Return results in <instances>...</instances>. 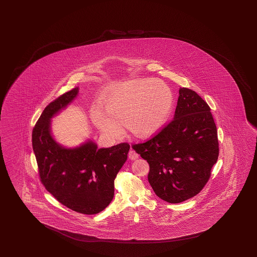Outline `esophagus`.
<instances>
[{"mask_svg": "<svg viewBox=\"0 0 257 257\" xmlns=\"http://www.w3.org/2000/svg\"><path fill=\"white\" fill-rule=\"evenodd\" d=\"M138 158H139V154L135 151H133V150L130 151V153H128V159L130 160H137Z\"/></svg>", "mask_w": 257, "mask_h": 257, "instance_id": "obj_1", "label": "esophagus"}]
</instances>
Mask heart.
<instances>
[{"mask_svg":"<svg viewBox=\"0 0 257 257\" xmlns=\"http://www.w3.org/2000/svg\"><path fill=\"white\" fill-rule=\"evenodd\" d=\"M174 104L171 88L161 80H132L110 90L105 109L95 104L90 110L93 125L108 138H117L122 125L139 139L154 136L169 118Z\"/></svg>","mask_w":257,"mask_h":257,"instance_id":"b5f03b06","label":"heart"}]
</instances>
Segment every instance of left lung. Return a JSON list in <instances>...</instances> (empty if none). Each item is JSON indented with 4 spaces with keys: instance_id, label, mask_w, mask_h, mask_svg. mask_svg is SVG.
I'll list each match as a JSON object with an SVG mask.
<instances>
[{
    "instance_id": "left-lung-1",
    "label": "left lung",
    "mask_w": 257,
    "mask_h": 257,
    "mask_svg": "<svg viewBox=\"0 0 257 257\" xmlns=\"http://www.w3.org/2000/svg\"><path fill=\"white\" fill-rule=\"evenodd\" d=\"M133 149L147 160L148 180L160 198L175 204L195 197L218 160L217 127L209 106L196 92L180 88L174 120Z\"/></svg>"
}]
</instances>
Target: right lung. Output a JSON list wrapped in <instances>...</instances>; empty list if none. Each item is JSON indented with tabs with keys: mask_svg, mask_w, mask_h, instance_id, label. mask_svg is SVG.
<instances>
[{
	"mask_svg": "<svg viewBox=\"0 0 257 257\" xmlns=\"http://www.w3.org/2000/svg\"><path fill=\"white\" fill-rule=\"evenodd\" d=\"M79 87L62 94L44 109L32 133V145L45 188L67 208L79 213L101 212L114 197V181L131 146L120 143L98 149L88 139L68 148L55 140L51 119L76 98Z\"/></svg>",
	"mask_w": 257,
	"mask_h": 257,
	"instance_id": "right-lung-1",
	"label": "right lung"
}]
</instances>
